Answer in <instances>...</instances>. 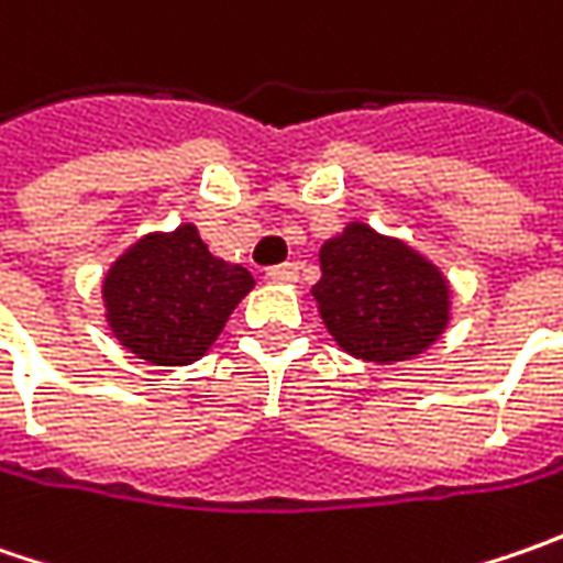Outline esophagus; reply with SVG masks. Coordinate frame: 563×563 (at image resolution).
I'll return each mask as SVG.
<instances>
[{
  "label": "esophagus",
  "instance_id": "34e87169",
  "mask_svg": "<svg viewBox=\"0 0 563 563\" xmlns=\"http://www.w3.org/2000/svg\"><path fill=\"white\" fill-rule=\"evenodd\" d=\"M266 278L275 282V285H288V282L297 278V266H294V263H278V266H269V269H266Z\"/></svg>",
  "mask_w": 563,
  "mask_h": 563
}]
</instances>
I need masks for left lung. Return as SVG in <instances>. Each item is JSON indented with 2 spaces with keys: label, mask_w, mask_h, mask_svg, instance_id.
<instances>
[{
  "label": "left lung",
  "mask_w": 563,
  "mask_h": 563,
  "mask_svg": "<svg viewBox=\"0 0 563 563\" xmlns=\"http://www.w3.org/2000/svg\"><path fill=\"white\" fill-rule=\"evenodd\" d=\"M313 285L319 316L338 344L360 360L395 363L422 354L451 310L444 275L417 250L351 222L319 250Z\"/></svg>",
  "instance_id": "left-lung-1"
}]
</instances>
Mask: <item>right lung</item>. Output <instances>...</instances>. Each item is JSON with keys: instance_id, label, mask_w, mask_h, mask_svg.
I'll return each mask as SVG.
<instances>
[{"instance_id": "add662e5", "label": "right lung", "mask_w": 563, "mask_h": 563, "mask_svg": "<svg viewBox=\"0 0 563 563\" xmlns=\"http://www.w3.org/2000/svg\"><path fill=\"white\" fill-rule=\"evenodd\" d=\"M253 288L244 266L212 256L194 225L150 234L102 282L106 319L121 344L156 366H187L209 351Z\"/></svg>"}]
</instances>
